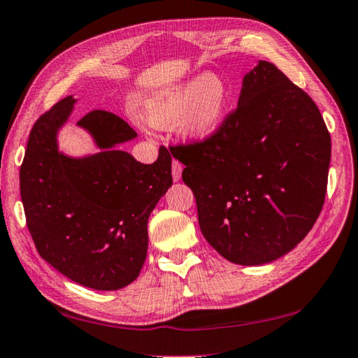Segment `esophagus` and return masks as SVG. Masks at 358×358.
I'll return each instance as SVG.
<instances>
[{"instance_id": "esophagus-1", "label": "esophagus", "mask_w": 358, "mask_h": 358, "mask_svg": "<svg viewBox=\"0 0 358 358\" xmlns=\"http://www.w3.org/2000/svg\"><path fill=\"white\" fill-rule=\"evenodd\" d=\"M181 172H183V166H181L178 161H173L172 162V178H173V181L181 180Z\"/></svg>"}]
</instances>
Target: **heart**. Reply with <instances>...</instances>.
Listing matches in <instances>:
<instances>
[{
    "mask_svg": "<svg viewBox=\"0 0 358 358\" xmlns=\"http://www.w3.org/2000/svg\"><path fill=\"white\" fill-rule=\"evenodd\" d=\"M231 89L222 76L203 71L147 100L145 119L153 128L173 129L191 144H203L222 129Z\"/></svg>",
    "mask_w": 358,
    "mask_h": 358,
    "instance_id": "heart-1",
    "label": "heart"
}]
</instances>
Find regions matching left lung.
Segmentation results:
<instances>
[{"label": "left lung", "instance_id": "8db88e82", "mask_svg": "<svg viewBox=\"0 0 358 358\" xmlns=\"http://www.w3.org/2000/svg\"><path fill=\"white\" fill-rule=\"evenodd\" d=\"M171 152L186 166L201 233L231 263L275 262L320 216L330 134L315 101L268 61L244 75L236 111L213 139Z\"/></svg>", "mask_w": 358, "mask_h": 358}]
</instances>
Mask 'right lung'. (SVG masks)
<instances>
[{
  "label": "right lung",
  "instance_id": "obj_1",
  "mask_svg": "<svg viewBox=\"0 0 358 358\" xmlns=\"http://www.w3.org/2000/svg\"><path fill=\"white\" fill-rule=\"evenodd\" d=\"M78 100L69 95L32 127L20 194L32 241L45 262L83 287L115 291L138 278L148 249L147 222L172 186V157L153 164L119 150L138 138L119 115L89 113L76 123L99 152L70 157L57 134Z\"/></svg>",
  "mask_w": 358,
  "mask_h": 358
}]
</instances>
